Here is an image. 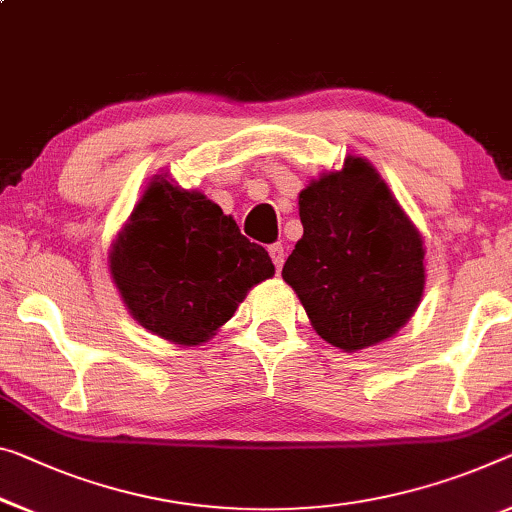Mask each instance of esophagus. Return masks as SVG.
Returning a JSON list of instances; mask_svg holds the SVG:
<instances>
[{
    "mask_svg": "<svg viewBox=\"0 0 512 512\" xmlns=\"http://www.w3.org/2000/svg\"><path fill=\"white\" fill-rule=\"evenodd\" d=\"M267 254H270L274 267H277V272H281V267H283V245L281 242H274V245L267 247Z\"/></svg>",
    "mask_w": 512,
    "mask_h": 512,
    "instance_id": "34e87169",
    "label": "esophagus"
}]
</instances>
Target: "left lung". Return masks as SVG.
Listing matches in <instances>:
<instances>
[{
    "label": "left lung",
    "instance_id": "1",
    "mask_svg": "<svg viewBox=\"0 0 512 512\" xmlns=\"http://www.w3.org/2000/svg\"><path fill=\"white\" fill-rule=\"evenodd\" d=\"M304 226L281 277L311 327L343 352L387 341L419 309L426 247L414 222L366 157L300 192Z\"/></svg>",
    "mask_w": 512,
    "mask_h": 512
}]
</instances>
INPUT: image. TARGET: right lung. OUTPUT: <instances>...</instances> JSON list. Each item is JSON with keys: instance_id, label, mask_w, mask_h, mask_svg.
Instances as JSON below:
<instances>
[{"instance_id": "1", "label": "right lung", "mask_w": 512, "mask_h": 512, "mask_svg": "<svg viewBox=\"0 0 512 512\" xmlns=\"http://www.w3.org/2000/svg\"><path fill=\"white\" fill-rule=\"evenodd\" d=\"M107 261L130 316L185 348L210 341L249 290L274 277L272 258L231 215L167 171L146 185Z\"/></svg>"}]
</instances>
